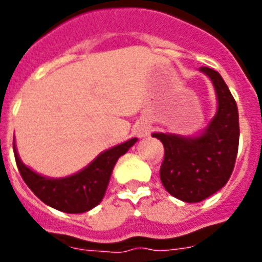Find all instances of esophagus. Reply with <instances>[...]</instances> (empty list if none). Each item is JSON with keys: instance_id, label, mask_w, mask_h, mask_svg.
<instances>
[{"instance_id": "34e87169", "label": "esophagus", "mask_w": 262, "mask_h": 262, "mask_svg": "<svg viewBox=\"0 0 262 262\" xmlns=\"http://www.w3.org/2000/svg\"><path fill=\"white\" fill-rule=\"evenodd\" d=\"M148 130H150V127H147V126H144V127H140V129L137 130V133H139V136H140V137L147 136Z\"/></svg>"}]
</instances>
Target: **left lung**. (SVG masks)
<instances>
[{"mask_svg":"<svg viewBox=\"0 0 262 262\" xmlns=\"http://www.w3.org/2000/svg\"><path fill=\"white\" fill-rule=\"evenodd\" d=\"M217 94V112L202 136L180 137L154 133L164 146L160 180L172 196L184 202H201L229 181L238 150V111L222 75L201 67Z\"/></svg>","mask_w":262,"mask_h":262,"instance_id":"obj_1","label":"left lung"}]
</instances>
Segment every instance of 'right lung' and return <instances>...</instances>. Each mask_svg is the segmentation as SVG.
Listing matches in <instances>:
<instances>
[{"instance_id": "1", "label": "right lung", "mask_w": 262, "mask_h": 262, "mask_svg": "<svg viewBox=\"0 0 262 262\" xmlns=\"http://www.w3.org/2000/svg\"><path fill=\"white\" fill-rule=\"evenodd\" d=\"M130 139L119 146L109 148L92 161L86 168L67 178H46L29 170L18 157L14 148L15 161L22 180L42 202L66 213H84L102 201L109 178L120 156L136 143Z\"/></svg>"}]
</instances>
